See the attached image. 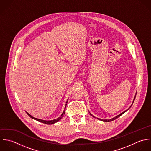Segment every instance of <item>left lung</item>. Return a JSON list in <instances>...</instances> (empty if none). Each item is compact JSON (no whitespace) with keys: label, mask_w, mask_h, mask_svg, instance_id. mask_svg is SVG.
Masks as SVG:
<instances>
[{"label":"left lung","mask_w":151,"mask_h":151,"mask_svg":"<svg viewBox=\"0 0 151 151\" xmlns=\"http://www.w3.org/2000/svg\"><path fill=\"white\" fill-rule=\"evenodd\" d=\"M135 97H136V96H135V98H134V101H133V102H132V105H131V106H130V108H131V106H132V105H133V103H134V100H135ZM129 108H128V109H127V110H126V111H124V112H122V113H121V114H119V115H118V116H115V117H114V118H112V119H99V118H97V119H99V120H101V121H104V122H109V121H114V120H115V119H116V118H119V116H121V115H122V114H124V113H125V112H127V111H128V110H129ZM89 114H90V115H91V116H93V117H94V118H95V116H93V115H92V114H91V113H89Z\"/></svg>","instance_id":"8db88e82"}]
</instances>
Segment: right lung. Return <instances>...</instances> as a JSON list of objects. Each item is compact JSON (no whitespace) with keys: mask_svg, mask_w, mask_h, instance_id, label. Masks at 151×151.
<instances>
[{"mask_svg":"<svg viewBox=\"0 0 151 151\" xmlns=\"http://www.w3.org/2000/svg\"><path fill=\"white\" fill-rule=\"evenodd\" d=\"M67 103H68V101H67L66 102L65 109H64L63 113L62 114V115H60V116H59V118H58L56 119H53V120H51V121H45V120H42V119H37V118H34V117L32 116H31L29 113H27V112H26V114H27L31 118H32V119H35V120H36V121H39L40 122H42V123H43V124H47V125H52V124H55V123L58 122L59 120H60V119L62 118L63 116L64 115V114H65V109H66V106L67 105Z\"/></svg>","mask_w":151,"mask_h":151,"instance_id":"add662e5","label":"right lung"}]
</instances>
